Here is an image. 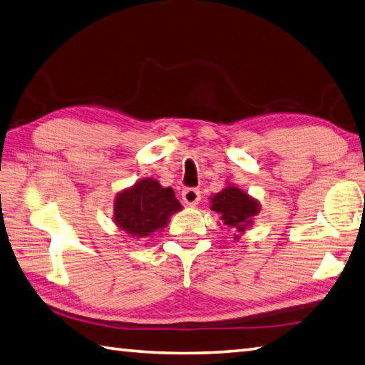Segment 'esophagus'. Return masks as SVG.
<instances>
[{
  "instance_id": "34e87169",
  "label": "esophagus",
  "mask_w": 365,
  "mask_h": 365,
  "mask_svg": "<svg viewBox=\"0 0 365 365\" xmlns=\"http://www.w3.org/2000/svg\"><path fill=\"white\" fill-rule=\"evenodd\" d=\"M182 200L188 205H196L201 200V193L197 188H185L182 191Z\"/></svg>"
}]
</instances>
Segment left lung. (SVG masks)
<instances>
[{
    "mask_svg": "<svg viewBox=\"0 0 365 365\" xmlns=\"http://www.w3.org/2000/svg\"><path fill=\"white\" fill-rule=\"evenodd\" d=\"M210 209L220 215L225 227L236 231L233 237L236 241L240 240V235L254 225L255 217L260 212V202L235 185H227L210 197Z\"/></svg>",
    "mask_w": 365,
    "mask_h": 365,
    "instance_id": "8db88e82",
    "label": "left lung"
}]
</instances>
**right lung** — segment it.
I'll return each mask as SVG.
<instances>
[{
  "mask_svg": "<svg viewBox=\"0 0 365 365\" xmlns=\"http://www.w3.org/2000/svg\"><path fill=\"white\" fill-rule=\"evenodd\" d=\"M182 210V204L170 187L164 188L155 178L147 177L115 197L113 215L116 227L130 237L153 236L163 231L170 215Z\"/></svg>",
  "mask_w": 365,
  "mask_h": 365,
  "instance_id": "obj_1",
  "label": "right lung"
}]
</instances>
